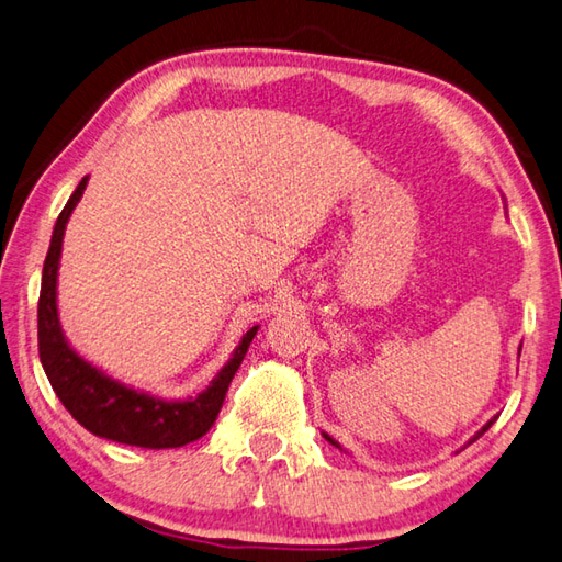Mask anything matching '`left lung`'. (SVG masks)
<instances>
[{"instance_id":"8db88e82","label":"left lung","mask_w":562,"mask_h":562,"mask_svg":"<svg viewBox=\"0 0 562 562\" xmlns=\"http://www.w3.org/2000/svg\"><path fill=\"white\" fill-rule=\"evenodd\" d=\"M519 351H521V346H519ZM493 423H495V418H491V420H488V423H485V426H483V428H481V430H479V432H476V435H473V438H471V440H469V442H467V445H471V442H476V440H479V438H481V435H483V432H485V430H488V428H491V426H493ZM322 435H324V440H329V442H331V445H334V447H339V450H344V447H341V445H339V442H336V440H334V438H331V435H327V432H322ZM461 450H464V447H461Z\"/></svg>"}]
</instances>
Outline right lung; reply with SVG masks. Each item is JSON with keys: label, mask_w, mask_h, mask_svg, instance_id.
<instances>
[{"label": "right lung", "mask_w": 562, "mask_h": 562, "mask_svg": "<svg viewBox=\"0 0 562 562\" xmlns=\"http://www.w3.org/2000/svg\"><path fill=\"white\" fill-rule=\"evenodd\" d=\"M86 184H89V176L79 182L67 206L61 209L43 265L41 301H37V351H41L45 375L74 420H79L98 438L146 447V450L190 445L214 426L231 380L238 372L259 327H252L243 336L228 363L218 370L204 392L187 398H164L134 390L74 351L59 324L57 271L67 221L83 196Z\"/></svg>", "instance_id": "right-lung-1"}]
</instances>
